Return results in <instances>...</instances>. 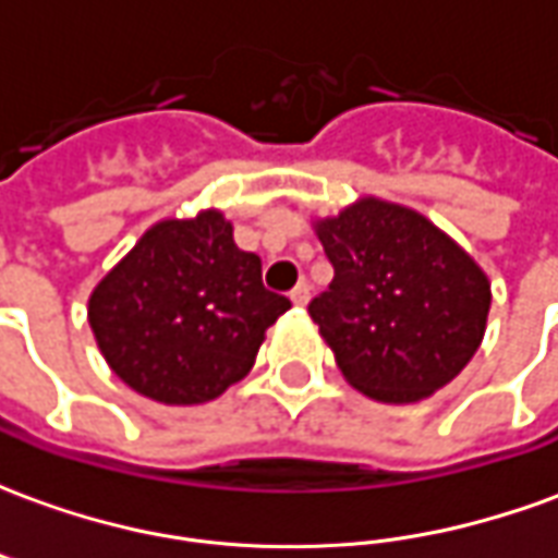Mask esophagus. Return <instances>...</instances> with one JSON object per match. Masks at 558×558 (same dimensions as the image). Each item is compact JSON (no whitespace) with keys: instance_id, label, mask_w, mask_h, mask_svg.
Listing matches in <instances>:
<instances>
[{"instance_id":"obj_1","label":"esophagus","mask_w":558,"mask_h":558,"mask_svg":"<svg viewBox=\"0 0 558 558\" xmlns=\"http://www.w3.org/2000/svg\"><path fill=\"white\" fill-rule=\"evenodd\" d=\"M290 299H292V304L304 307V304L311 302V283H307V280H302V283H299V287L290 292Z\"/></svg>"}]
</instances>
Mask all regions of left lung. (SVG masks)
<instances>
[{
  "instance_id": "left-lung-1",
  "label": "left lung",
  "mask_w": 558,
  "mask_h": 558,
  "mask_svg": "<svg viewBox=\"0 0 558 558\" xmlns=\"http://www.w3.org/2000/svg\"><path fill=\"white\" fill-rule=\"evenodd\" d=\"M335 278L307 314L350 386L415 403L448 386L478 350L490 283L475 259L412 208L362 199L319 220Z\"/></svg>"
}]
</instances>
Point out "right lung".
<instances>
[{
  "instance_id": "right-lung-1",
  "label": "right lung",
  "mask_w": 558,
  "mask_h": 558,
  "mask_svg": "<svg viewBox=\"0 0 558 558\" xmlns=\"http://www.w3.org/2000/svg\"><path fill=\"white\" fill-rule=\"evenodd\" d=\"M290 299L263 287L220 211L163 220L95 287L89 326L113 374L170 407L206 403L254 367Z\"/></svg>"
}]
</instances>
